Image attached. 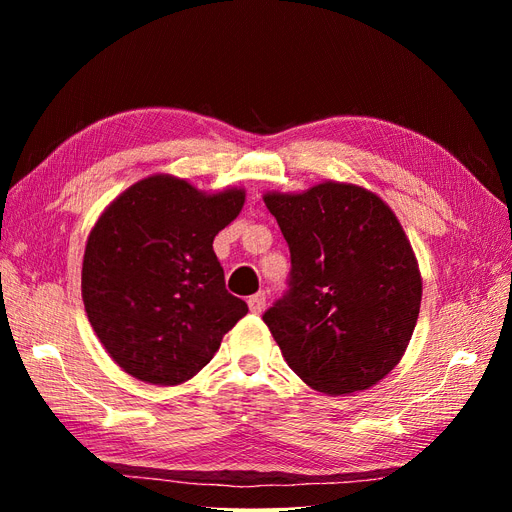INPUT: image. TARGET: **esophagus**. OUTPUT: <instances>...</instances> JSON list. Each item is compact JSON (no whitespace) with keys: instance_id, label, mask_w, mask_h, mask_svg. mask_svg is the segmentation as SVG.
<instances>
[{"instance_id":"1","label":"esophagus","mask_w":512,"mask_h":512,"mask_svg":"<svg viewBox=\"0 0 512 512\" xmlns=\"http://www.w3.org/2000/svg\"><path fill=\"white\" fill-rule=\"evenodd\" d=\"M247 305H250V312L252 314H260L262 309H265V305H267V292L252 294V297L247 299Z\"/></svg>"}]
</instances>
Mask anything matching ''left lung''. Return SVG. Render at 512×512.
<instances>
[{
    "label": "left lung",
    "mask_w": 512,
    "mask_h": 512,
    "mask_svg": "<svg viewBox=\"0 0 512 512\" xmlns=\"http://www.w3.org/2000/svg\"><path fill=\"white\" fill-rule=\"evenodd\" d=\"M262 200L290 247V290L262 316L288 367L333 397L378 384L404 356L423 297L397 215L339 181Z\"/></svg>",
    "instance_id": "1"
}]
</instances>
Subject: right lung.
<instances>
[{
  "instance_id": "obj_1",
  "label": "right lung",
  "mask_w": 512,
  "mask_h": 512,
  "mask_svg": "<svg viewBox=\"0 0 512 512\" xmlns=\"http://www.w3.org/2000/svg\"><path fill=\"white\" fill-rule=\"evenodd\" d=\"M243 203V188L207 194L185 179L151 175L121 192L91 228L81 271L85 312L132 378L188 382L247 314L213 252L215 235Z\"/></svg>"
}]
</instances>
